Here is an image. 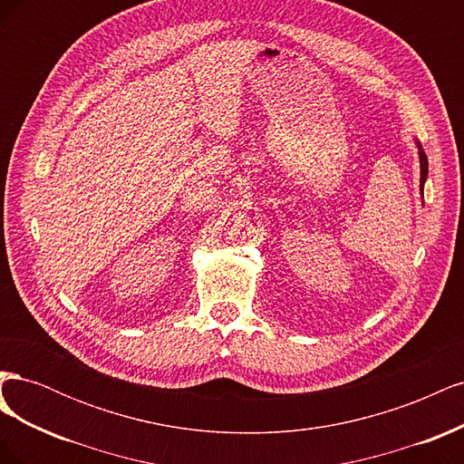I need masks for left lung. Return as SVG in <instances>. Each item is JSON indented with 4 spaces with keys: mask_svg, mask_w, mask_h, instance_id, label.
<instances>
[{
    "mask_svg": "<svg viewBox=\"0 0 464 464\" xmlns=\"http://www.w3.org/2000/svg\"><path fill=\"white\" fill-rule=\"evenodd\" d=\"M414 141L418 147V159H420V193H422V198H424V184L428 179V157H426L422 145L418 143V139H414Z\"/></svg>",
    "mask_w": 464,
    "mask_h": 464,
    "instance_id": "obj_1",
    "label": "left lung"
}]
</instances>
